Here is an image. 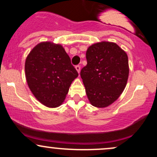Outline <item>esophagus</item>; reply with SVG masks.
<instances>
[{"instance_id": "34e87169", "label": "esophagus", "mask_w": 157, "mask_h": 157, "mask_svg": "<svg viewBox=\"0 0 157 157\" xmlns=\"http://www.w3.org/2000/svg\"><path fill=\"white\" fill-rule=\"evenodd\" d=\"M75 68H76V70L77 71V72L80 74V66H79V65H77V66H75Z\"/></svg>"}]
</instances>
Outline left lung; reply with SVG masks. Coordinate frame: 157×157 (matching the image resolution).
Returning <instances> with one entry per match:
<instances>
[{
	"mask_svg": "<svg viewBox=\"0 0 157 157\" xmlns=\"http://www.w3.org/2000/svg\"><path fill=\"white\" fill-rule=\"evenodd\" d=\"M87 65L80 76L90 102L105 108L118 99L128 78V55L114 43H97L86 52Z\"/></svg>",
	"mask_w": 157,
	"mask_h": 157,
	"instance_id": "left-lung-1",
	"label": "left lung"
}]
</instances>
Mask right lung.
<instances>
[{"label": "right lung", "instance_id": "add662e5", "mask_svg": "<svg viewBox=\"0 0 157 157\" xmlns=\"http://www.w3.org/2000/svg\"><path fill=\"white\" fill-rule=\"evenodd\" d=\"M25 73L34 96L51 108L63 103L71 82L78 76L63 46L51 42L40 43L30 52Z\"/></svg>", "mask_w": 157, "mask_h": 157}]
</instances>
